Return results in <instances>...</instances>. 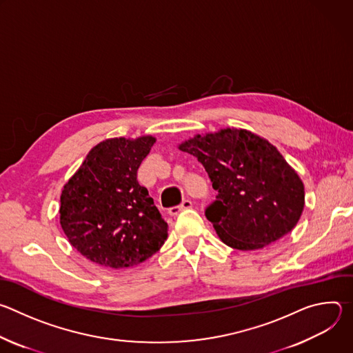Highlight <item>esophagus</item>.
<instances>
[{"instance_id":"34e87169","label":"esophagus","mask_w":353,"mask_h":353,"mask_svg":"<svg viewBox=\"0 0 353 353\" xmlns=\"http://www.w3.org/2000/svg\"><path fill=\"white\" fill-rule=\"evenodd\" d=\"M191 207H192V203H191L190 199H183V203H181L180 205L169 208V210H168V214H169V215H172V216H176V215H177V214H180L181 211H184V210H190Z\"/></svg>"}]
</instances>
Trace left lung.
Masks as SVG:
<instances>
[{
  "label": "left lung",
  "mask_w": 353,
  "mask_h": 353,
  "mask_svg": "<svg viewBox=\"0 0 353 353\" xmlns=\"http://www.w3.org/2000/svg\"><path fill=\"white\" fill-rule=\"evenodd\" d=\"M180 149L203 163L218 191L205 216L225 244L263 248L296 226L305 207V187L268 141L226 128L196 135Z\"/></svg>",
  "instance_id": "left-lung-1"
}]
</instances>
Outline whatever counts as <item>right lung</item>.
<instances>
[{
    "instance_id": "right-lung-1",
    "label": "right lung",
    "mask_w": 353,
    "mask_h": 353,
    "mask_svg": "<svg viewBox=\"0 0 353 353\" xmlns=\"http://www.w3.org/2000/svg\"><path fill=\"white\" fill-rule=\"evenodd\" d=\"M154 137L113 138L90 149L64 185L60 223L71 245L106 268L134 267L163 245L168 223L137 172Z\"/></svg>"
}]
</instances>
